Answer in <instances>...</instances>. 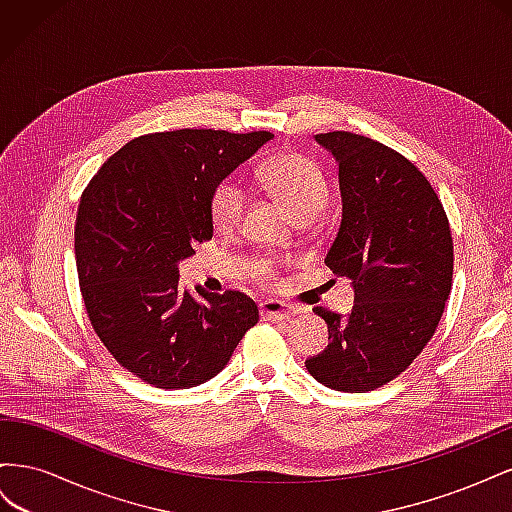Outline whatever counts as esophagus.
Listing matches in <instances>:
<instances>
[{"instance_id":"obj_1","label":"esophagus","mask_w":512,"mask_h":512,"mask_svg":"<svg viewBox=\"0 0 512 512\" xmlns=\"http://www.w3.org/2000/svg\"><path fill=\"white\" fill-rule=\"evenodd\" d=\"M297 312H299L297 307H292V305H288L284 301H277V299H269L260 305V314L265 320H288Z\"/></svg>"}]
</instances>
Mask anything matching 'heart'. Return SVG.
<instances>
[{"mask_svg": "<svg viewBox=\"0 0 512 512\" xmlns=\"http://www.w3.org/2000/svg\"><path fill=\"white\" fill-rule=\"evenodd\" d=\"M260 179L267 188L282 200L284 207L297 220L316 218L327 207L329 183L316 162L299 153H286L262 166ZM245 209V190L237 179H226L211 196V220L215 228L232 230ZM269 273V267H260Z\"/></svg>", "mask_w": 512, "mask_h": 512, "instance_id": "obj_1", "label": "heart"}]
</instances>
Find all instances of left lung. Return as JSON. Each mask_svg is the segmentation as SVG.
Returning <instances> with one entry per match:
<instances>
[{
  "label": "left lung",
  "mask_w": 512,
  "mask_h": 512,
  "mask_svg": "<svg viewBox=\"0 0 512 512\" xmlns=\"http://www.w3.org/2000/svg\"><path fill=\"white\" fill-rule=\"evenodd\" d=\"M339 166L342 222L327 267L348 277V314L314 307L331 344L305 367L333 391L391 382L436 333L453 284V239L438 194L410 160L352 132L316 134Z\"/></svg>",
  "instance_id": "8db88e82"
}]
</instances>
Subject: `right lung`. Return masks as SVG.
I'll return each mask as SVG.
<instances>
[{
  "instance_id": "1",
  "label": "right lung",
  "mask_w": 512,
  "mask_h": 512,
  "mask_svg": "<svg viewBox=\"0 0 512 512\" xmlns=\"http://www.w3.org/2000/svg\"><path fill=\"white\" fill-rule=\"evenodd\" d=\"M271 132L175 130L134 138L81 196L74 254L94 331L121 367L158 389H190L228 365L258 322L243 292L179 286V262L213 237L215 188Z\"/></svg>"
}]
</instances>
